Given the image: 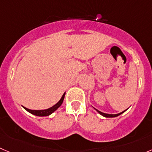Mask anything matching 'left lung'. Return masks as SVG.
I'll return each mask as SVG.
<instances>
[{
  "label": "left lung",
  "mask_w": 152,
  "mask_h": 152,
  "mask_svg": "<svg viewBox=\"0 0 152 152\" xmlns=\"http://www.w3.org/2000/svg\"><path fill=\"white\" fill-rule=\"evenodd\" d=\"M95 110H96V109H95ZM97 110V112L99 113H100L101 115H103V116H104V117H109V118H110V117H116V116H118V115H121V114L123 113L125 111H125H123V112L120 113H118V114H107V113H104L101 112V111L98 110Z\"/></svg>",
  "instance_id": "left-lung-1"
}]
</instances>
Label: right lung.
<instances>
[{
    "label": "right lung",
    "instance_id": "obj_1",
    "mask_svg": "<svg viewBox=\"0 0 152 152\" xmlns=\"http://www.w3.org/2000/svg\"><path fill=\"white\" fill-rule=\"evenodd\" d=\"M65 94H66V92L63 94V96H62V98L60 99V100L59 101V102H57L55 105H53V107L48 108V109L42 110H30V109H28V108L24 107H24L26 110L28 111L29 113H32V114H34V115H37V116H48V115H50L51 113H53L56 110L58 109V108L60 107V105L63 104V100H64Z\"/></svg>",
    "mask_w": 152,
    "mask_h": 152
}]
</instances>
